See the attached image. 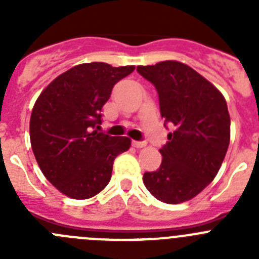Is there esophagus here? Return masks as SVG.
<instances>
[{
    "label": "esophagus",
    "instance_id": "34e87169",
    "mask_svg": "<svg viewBox=\"0 0 259 259\" xmlns=\"http://www.w3.org/2000/svg\"><path fill=\"white\" fill-rule=\"evenodd\" d=\"M132 145L135 146V148H143V146H145V143L144 141H132Z\"/></svg>",
    "mask_w": 259,
    "mask_h": 259
}]
</instances>
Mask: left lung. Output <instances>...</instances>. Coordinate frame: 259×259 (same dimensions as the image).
<instances>
[{
	"label": "left lung",
	"mask_w": 259,
	"mask_h": 259,
	"mask_svg": "<svg viewBox=\"0 0 259 259\" xmlns=\"http://www.w3.org/2000/svg\"><path fill=\"white\" fill-rule=\"evenodd\" d=\"M155 87L164 125L172 132L159 152V168L143 182L157 200L182 203L214 180L230 145V114L223 95L197 71L176 61L139 66Z\"/></svg>",
	"instance_id": "left-lung-1"
}]
</instances>
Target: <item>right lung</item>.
<instances>
[{
	"instance_id": "obj_1",
	"label": "right lung",
	"mask_w": 259,
	"mask_h": 259,
	"mask_svg": "<svg viewBox=\"0 0 259 259\" xmlns=\"http://www.w3.org/2000/svg\"><path fill=\"white\" fill-rule=\"evenodd\" d=\"M134 70L83 63L56 77L38 96L29 120L32 150L45 178L68 197L85 200L100 193L111 179L114 159L130 149L128 137L97 130L114 85Z\"/></svg>"
}]
</instances>
